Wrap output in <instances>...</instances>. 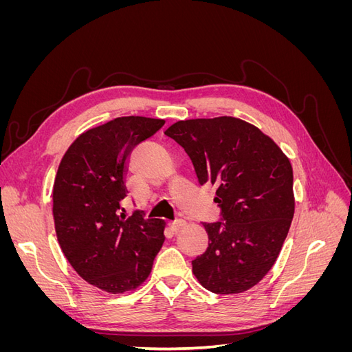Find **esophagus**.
I'll use <instances>...</instances> for the list:
<instances>
[{
    "label": "esophagus",
    "instance_id": "1",
    "mask_svg": "<svg viewBox=\"0 0 352 352\" xmlns=\"http://www.w3.org/2000/svg\"><path fill=\"white\" fill-rule=\"evenodd\" d=\"M185 225H186V223L184 221V220H175L173 223H172V225H170V228H172V230L173 232H179L180 229H184L185 228Z\"/></svg>",
    "mask_w": 352,
    "mask_h": 352
}]
</instances>
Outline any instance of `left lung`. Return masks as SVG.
Listing matches in <instances>:
<instances>
[{
	"label": "left lung",
	"instance_id": "1",
	"mask_svg": "<svg viewBox=\"0 0 352 352\" xmlns=\"http://www.w3.org/2000/svg\"><path fill=\"white\" fill-rule=\"evenodd\" d=\"M216 185L221 221L202 223L208 248L192 261L206 289L232 295L257 285L278 260L295 211L289 158L270 136L236 117L180 120L164 132Z\"/></svg>",
	"mask_w": 352,
	"mask_h": 352
}]
</instances>
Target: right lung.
<instances>
[{"label":"right lung","mask_w":352,"mask_h":352,"mask_svg":"<svg viewBox=\"0 0 352 352\" xmlns=\"http://www.w3.org/2000/svg\"><path fill=\"white\" fill-rule=\"evenodd\" d=\"M163 124V119L117 117L79 135L58 166L52 216L61 251L83 280L105 292L142 285L163 247V220L120 212L129 155Z\"/></svg>","instance_id":"1"}]
</instances>
